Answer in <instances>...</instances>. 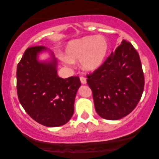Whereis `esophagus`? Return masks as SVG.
I'll return each mask as SVG.
<instances>
[{
    "label": "esophagus",
    "mask_w": 159,
    "mask_h": 159,
    "mask_svg": "<svg viewBox=\"0 0 159 159\" xmlns=\"http://www.w3.org/2000/svg\"><path fill=\"white\" fill-rule=\"evenodd\" d=\"M80 81H81V84H87V79H86L84 77H83V76L80 77Z\"/></svg>",
    "instance_id": "esophagus-1"
}]
</instances>
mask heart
<instances>
[{
	"instance_id": "1",
	"label": "heart",
	"mask_w": 159,
	"mask_h": 159,
	"mask_svg": "<svg viewBox=\"0 0 159 159\" xmlns=\"http://www.w3.org/2000/svg\"><path fill=\"white\" fill-rule=\"evenodd\" d=\"M109 50L107 40L102 36H87L70 41L61 60L66 65L80 61L81 68L93 72L103 64Z\"/></svg>"
}]
</instances>
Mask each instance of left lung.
I'll return each instance as SVG.
<instances>
[{
  "instance_id": "left-lung-1",
  "label": "left lung",
  "mask_w": 159,
  "mask_h": 159,
  "mask_svg": "<svg viewBox=\"0 0 159 159\" xmlns=\"http://www.w3.org/2000/svg\"><path fill=\"white\" fill-rule=\"evenodd\" d=\"M95 108L101 117L117 120L127 116L139 102L144 87L140 57L123 39L105 63L87 75Z\"/></svg>"
}]
</instances>
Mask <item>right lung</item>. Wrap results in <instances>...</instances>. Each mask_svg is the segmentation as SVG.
Masks as SVG:
<instances>
[{
    "label": "right lung",
    "instance_id": "add662e5",
    "mask_svg": "<svg viewBox=\"0 0 159 159\" xmlns=\"http://www.w3.org/2000/svg\"><path fill=\"white\" fill-rule=\"evenodd\" d=\"M44 51H48L51 57L41 61L39 56ZM16 77L20 103L35 121L57 127L71 119L81 81L78 76L60 78L57 59L48 49L44 46L27 48L17 66Z\"/></svg>",
    "mask_w": 159,
    "mask_h": 159
}]
</instances>
